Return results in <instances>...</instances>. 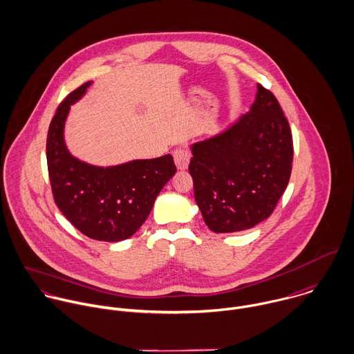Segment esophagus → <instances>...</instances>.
Wrapping results in <instances>:
<instances>
[{"mask_svg": "<svg viewBox=\"0 0 354 354\" xmlns=\"http://www.w3.org/2000/svg\"><path fill=\"white\" fill-rule=\"evenodd\" d=\"M173 158H174V163L177 166V169L180 170H185L189 165V159H191V153L188 149L185 148H177L173 152Z\"/></svg>", "mask_w": 354, "mask_h": 354, "instance_id": "1", "label": "esophagus"}]
</instances>
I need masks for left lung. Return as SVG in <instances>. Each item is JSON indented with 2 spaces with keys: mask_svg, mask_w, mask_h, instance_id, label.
Listing matches in <instances>:
<instances>
[{
  "mask_svg": "<svg viewBox=\"0 0 354 354\" xmlns=\"http://www.w3.org/2000/svg\"><path fill=\"white\" fill-rule=\"evenodd\" d=\"M250 111L224 133L192 145L195 201L216 234L250 230L266 220L292 169V136L274 97L261 84Z\"/></svg>",
  "mask_w": 354,
  "mask_h": 354,
  "instance_id": "8db88e82",
  "label": "left lung"
}]
</instances>
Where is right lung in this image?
Wrapping results in <instances>:
<instances>
[{
	"instance_id": "obj_1",
	"label": "right lung",
	"mask_w": 354,
	"mask_h": 354,
	"mask_svg": "<svg viewBox=\"0 0 354 354\" xmlns=\"http://www.w3.org/2000/svg\"><path fill=\"white\" fill-rule=\"evenodd\" d=\"M89 85L85 82L68 93L50 120L48 173L56 206L80 232L95 240L119 241L144 224L156 196L177 169L170 153L106 169L73 158L63 140L64 120L70 106Z\"/></svg>"
}]
</instances>
